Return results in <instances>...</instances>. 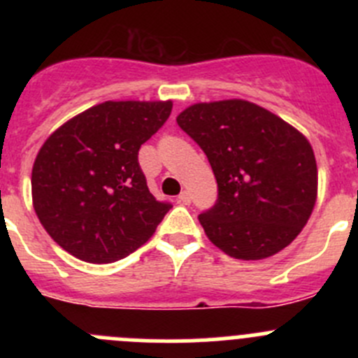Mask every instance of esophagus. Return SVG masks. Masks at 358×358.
Listing matches in <instances>:
<instances>
[{
  "label": "esophagus",
  "mask_w": 358,
  "mask_h": 358,
  "mask_svg": "<svg viewBox=\"0 0 358 358\" xmlns=\"http://www.w3.org/2000/svg\"><path fill=\"white\" fill-rule=\"evenodd\" d=\"M190 201H192V197H190V194L187 192V190H183V192L178 196L180 204H190Z\"/></svg>",
  "instance_id": "obj_1"
}]
</instances>
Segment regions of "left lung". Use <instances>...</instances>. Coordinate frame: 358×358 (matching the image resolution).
<instances>
[{
	"instance_id": "8db88e82",
	"label": "left lung",
	"mask_w": 358,
	"mask_h": 358,
	"mask_svg": "<svg viewBox=\"0 0 358 358\" xmlns=\"http://www.w3.org/2000/svg\"><path fill=\"white\" fill-rule=\"evenodd\" d=\"M208 156L218 201L199 215L208 239L237 259L289 246L317 201V162L301 131L248 100L201 102L176 117Z\"/></svg>"
}]
</instances>
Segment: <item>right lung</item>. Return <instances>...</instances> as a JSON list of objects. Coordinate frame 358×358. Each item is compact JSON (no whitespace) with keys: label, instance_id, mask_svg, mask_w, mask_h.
Segmentation results:
<instances>
[{"label":"right lung","instance_id":"add662e5","mask_svg":"<svg viewBox=\"0 0 358 358\" xmlns=\"http://www.w3.org/2000/svg\"><path fill=\"white\" fill-rule=\"evenodd\" d=\"M171 109V100H109L46 138L32 166V206L60 248L100 265L124 258L154 236L171 206L150 194L138 150Z\"/></svg>","mask_w":358,"mask_h":358}]
</instances>
